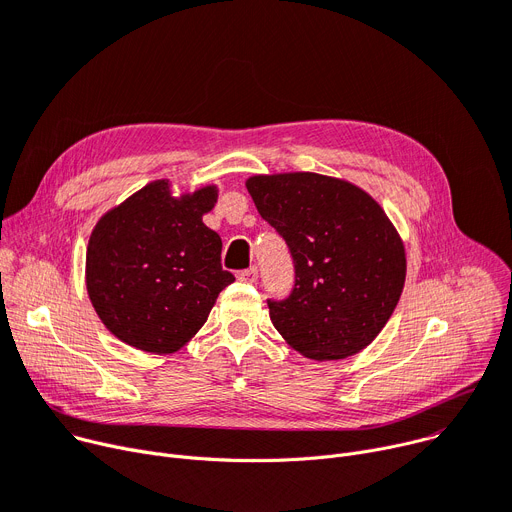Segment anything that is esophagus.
Masks as SVG:
<instances>
[{
    "instance_id": "1",
    "label": "esophagus",
    "mask_w": 512,
    "mask_h": 512,
    "mask_svg": "<svg viewBox=\"0 0 512 512\" xmlns=\"http://www.w3.org/2000/svg\"><path fill=\"white\" fill-rule=\"evenodd\" d=\"M257 276H259V269L253 265V267H249V269H243V271H238V280L241 282H247V284H255L257 282Z\"/></svg>"
}]
</instances>
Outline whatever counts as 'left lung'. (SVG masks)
<instances>
[{
    "mask_svg": "<svg viewBox=\"0 0 512 512\" xmlns=\"http://www.w3.org/2000/svg\"><path fill=\"white\" fill-rule=\"evenodd\" d=\"M247 189L294 259L292 294L267 300L271 323L304 358L364 350L405 284V247L385 210L364 189L317 173L255 175Z\"/></svg>",
    "mask_w": 512,
    "mask_h": 512,
    "instance_id": "8db88e82",
    "label": "left lung"
}]
</instances>
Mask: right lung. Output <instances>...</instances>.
<instances>
[{
  "label": "right lung",
  "mask_w": 512,
  "mask_h": 512,
  "mask_svg": "<svg viewBox=\"0 0 512 512\" xmlns=\"http://www.w3.org/2000/svg\"><path fill=\"white\" fill-rule=\"evenodd\" d=\"M218 187L179 197L166 179L148 183L102 216L88 241L86 290L96 315L121 342L173 354L208 321L234 282L222 269V241L203 224Z\"/></svg>",
  "instance_id": "right-lung-1"
}]
</instances>
